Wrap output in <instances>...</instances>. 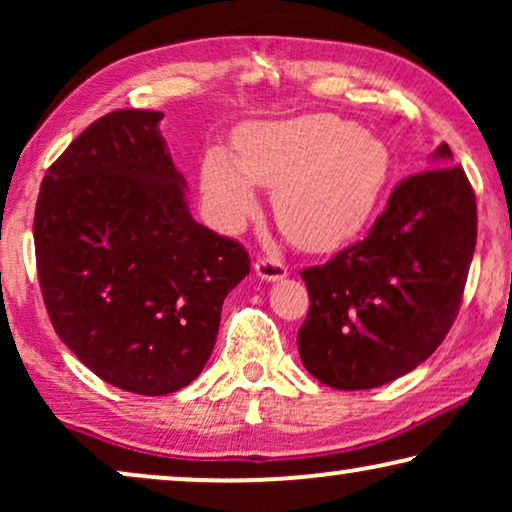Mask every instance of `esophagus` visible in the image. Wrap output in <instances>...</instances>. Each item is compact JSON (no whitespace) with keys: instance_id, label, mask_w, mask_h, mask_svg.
Listing matches in <instances>:
<instances>
[{"instance_id":"obj_1","label":"esophagus","mask_w":512,"mask_h":512,"mask_svg":"<svg viewBox=\"0 0 512 512\" xmlns=\"http://www.w3.org/2000/svg\"><path fill=\"white\" fill-rule=\"evenodd\" d=\"M254 270L258 277L265 279V282H277V279H284L289 275V268H286L282 261H277V258H268V256L256 258Z\"/></svg>"}]
</instances>
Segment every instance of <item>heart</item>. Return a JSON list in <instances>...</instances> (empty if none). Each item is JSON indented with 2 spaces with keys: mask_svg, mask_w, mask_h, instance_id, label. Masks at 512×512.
<instances>
[{
  "mask_svg": "<svg viewBox=\"0 0 512 512\" xmlns=\"http://www.w3.org/2000/svg\"><path fill=\"white\" fill-rule=\"evenodd\" d=\"M389 177L384 139L335 114L244 125L235 153L214 146L200 165L202 198L221 228L237 230L256 212V186L275 188L277 223L307 249L352 240L380 205Z\"/></svg>",
  "mask_w": 512,
  "mask_h": 512,
  "instance_id": "obj_1",
  "label": "heart"
}]
</instances>
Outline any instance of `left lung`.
<instances>
[{"mask_svg":"<svg viewBox=\"0 0 512 512\" xmlns=\"http://www.w3.org/2000/svg\"><path fill=\"white\" fill-rule=\"evenodd\" d=\"M431 170L403 179L368 235L300 272L310 312L303 366L333 389L394 382L436 352L459 314L478 207L464 167L440 144Z\"/></svg>","mask_w":512,"mask_h":512,"instance_id":"8db88e82","label":"left lung"}]
</instances>
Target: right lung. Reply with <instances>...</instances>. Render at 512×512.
Masks as SVG:
<instances>
[{
	"label": "right lung",
	"mask_w": 512,
	"mask_h": 512,
	"mask_svg": "<svg viewBox=\"0 0 512 512\" xmlns=\"http://www.w3.org/2000/svg\"><path fill=\"white\" fill-rule=\"evenodd\" d=\"M160 111L118 109L48 167L34 212L41 296L60 340L104 382L165 396L202 373L240 242L198 223Z\"/></svg>",
	"instance_id": "right-lung-1"
}]
</instances>
